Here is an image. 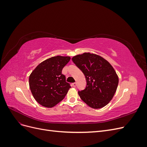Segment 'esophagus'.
Returning <instances> with one entry per match:
<instances>
[{
  "label": "esophagus",
  "mask_w": 147,
  "mask_h": 147,
  "mask_svg": "<svg viewBox=\"0 0 147 147\" xmlns=\"http://www.w3.org/2000/svg\"><path fill=\"white\" fill-rule=\"evenodd\" d=\"M72 86H73L74 87H76V86H77V83H72Z\"/></svg>",
  "instance_id": "34e87169"
}]
</instances>
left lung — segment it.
Here are the masks:
<instances>
[{
  "instance_id": "left-lung-1",
  "label": "left lung",
  "mask_w": 147,
  "mask_h": 147,
  "mask_svg": "<svg viewBox=\"0 0 147 147\" xmlns=\"http://www.w3.org/2000/svg\"><path fill=\"white\" fill-rule=\"evenodd\" d=\"M72 61L86 80V88L78 92L82 100L92 109L107 105L117 91L119 82L112 65L100 56L89 52L74 56Z\"/></svg>"
}]
</instances>
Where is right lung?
<instances>
[{
    "mask_svg": "<svg viewBox=\"0 0 147 147\" xmlns=\"http://www.w3.org/2000/svg\"><path fill=\"white\" fill-rule=\"evenodd\" d=\"M70 59L69 56L51 57L40 63L30 74L29 88L39 104L51 108L64 98L71 87L62 70Z\"/></svg>",
    "mask_w": 147,
    "mask_h": 147,
    "instance_id": "1",
    "label": "right lung"
}]
</instances>
